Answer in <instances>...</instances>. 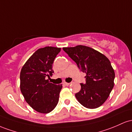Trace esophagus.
Masks as SVG:
<instances>
[{
    "label": "esophagus",
    "instance_id": "1",
    "mask_svg": "<svg viewBox=\"0 0 132 132\" xmlns=\"http://www.w3.org/2000/svg\"><path fill=\"white\" fill-rule=\"evenodd\" d=\"M63 84L64 85H65V86H68V85H70V83H67V82H63Z\"/></svg>",
    "mask_w": 132,
    "mask_h": 132
}]
</instances>
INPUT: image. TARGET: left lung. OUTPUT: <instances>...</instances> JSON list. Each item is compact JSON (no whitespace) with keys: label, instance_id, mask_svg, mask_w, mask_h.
<instances>
[{"label":"left lung","instance_id":"8db88e82","mask_svg":"<svg viewBox=\"0 0 132 132\" xmlns=\"http://www.w3.org/2000/svg\"><path fill=\"white\" fill-rule=\"evenodd\" d=\"M63 50L86 73L85 84L81 83V90L75 94L78 102L87 109L101 106L114 86L115 72L110 60L99 52L84 45L64 47Z\"/></svg>","mask_w":132,"mask_h":132}]
</instances>
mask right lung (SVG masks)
I'll list each match as a JSON object with an SVG mask.
<instances>
[{
	"label": "right lung",
	"instance_id": "add662e5",
	"mask_svg": "<svg viewBox=\"0 0 132 132\" xmlns=\"http://www.w3.org/2000/svg\"><path fill=\"white\" fill-rule=\"evenodd\" d=\"M61 48L45 47L28 59L20 75V90L27 103L37 112L48 113L59 102L61 85L50 83L47 78L54 73L52 64Z\"/></svg>",
	"mask_w": 132,
	"mask_h": 132
}]
</instances>
